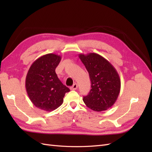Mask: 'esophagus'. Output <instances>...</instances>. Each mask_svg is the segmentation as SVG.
I'll list each match as a JSON object with an SVG mask.
<instances>
[{"label":"esophagus","mask_w":152,"mask_h":152,"mask_svg":"<svg viewBox=\"0 0 152 152\" xmlns=\"http://www.w3.org/2000/svg\"><path fill=\"white\" fill-rule=\"evenodd\" d=\"M77 88H78V85H77V83H74V84L70 88V89L71 90H76Z\"/></svg>","instance_id":"obj_1"}]
</instances>
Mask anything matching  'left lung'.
Here are the masks:
<instances>
[{"label":"left lung","instance_id":"8db88e82","mask_svg":"<svg viewBox=\"0 0 152 152\" xmlns=\"http://www.w3.org/2000/svg\"><path fill=\"white\" fill-rule=\"evenodd\" d=\"M79 57L89 72L91 89L83 101L90 109L102 112L115 102L121 89L119 74L105 58L95 53L80 54Z\"/></svg>","mask_w":152,"mask_h":152}]
</instances>
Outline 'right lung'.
Listing matches in <instances>:
<instances>
[{
  "label": "right lung",
  "mask_w": 152,
  "mask_h": 152,
  "mask_svg": "<svg viewBox=\"0 0 152 152\" xmlns=\"http://www.w3.org/2000/svg\"><path fill=\"white\" fill-rule=\"evenodd\" d=\"M61 57L54 53L44 55L34 61L25 79L27 95L36 107L53 111L63 104L65 93L70 91L58 78L56 69Z\"/></svg>",
  "instance_id": "right-lung-1"
}]
</instances>
